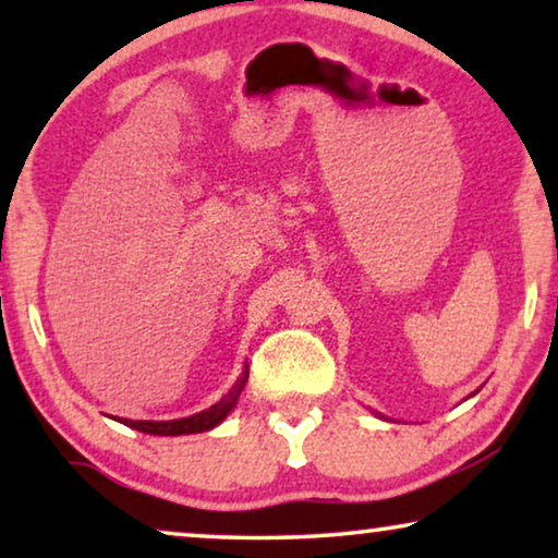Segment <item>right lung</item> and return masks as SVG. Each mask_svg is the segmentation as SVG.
<instances>
[{
	"label": "right lung",
	"instance_id": "obj_1",
	"mask_svg": "<svg viewBox=\"0 0 558 558\" xmlns=\"http://www.w3.org/2000/svg\"><path fill=\"white\" fill-rule=\"evenodd\" d=\"M246 378H248V365H246V371L241 373V378L235 380L231 391H228L218 403H213L210 409L201 411V414H193L187 418H174V422H132V418H121V424L132 426V429L144 432V434H157V437H178V434L208 432V429H213V426H218L220 422H223L228 414H231L235 401H239V396L243 391V386H246Z\"/></svg>",
	"mask_w": 558,
	"mask_h": 558
}]
</instances>
